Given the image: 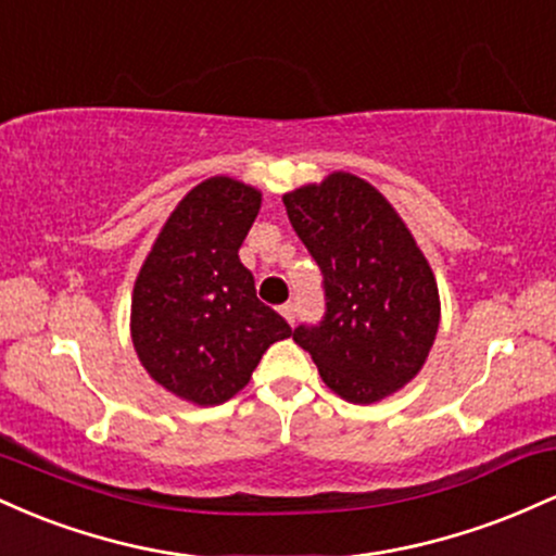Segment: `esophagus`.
Instances as JSON below:
<instances>
[{"mask_svg":"<svg viewBox=\"0 0 556 556\" xmlns=\"http://www.w3.org/2000/svg\"><path fill=\"white\" fill-rule=\"evenodd\" d=\"M279 314H282L287 321L290 324H295V305L292 303H285V305H279Z\"/></svg>","mask_w":556,"mask_h":556,"instance_id":"obj_1","label":"esophagus"}]
</instances>
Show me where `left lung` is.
Listing matches in <instances>:
<instances>
[{"mask_svg":"<svg viewBox=\"0 0 556 556\" xmlns=\"http://www.w3.org/2000/svg\"><path fill=\"white\" fill-rule=\"evenodd\" d=\"M298 238L321 269V321L292 331L340 397L368 405L405 387L439 329L429 261L379 190L348 172L285 195Z\"/></svg>","mask_w":556,"mask_h":556,"instance_id":"8db88e82","label":"left lung"}]
</instances>
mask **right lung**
Returning a JSON list of instances; mask_svg holds the SVG:
<instances>
[{
  "instance_id": "add662e5",
  "label": "right lung",
  "mask_w": 556,
  "mask_h": 556,
  "mask_svg": "<svg viewBox=\"0 0 556 556\" xmlns=\"http://www.w3.org/2000/svg\"><path fill=\"white\" fill-rule=\"evenodd\" d=\"M261 193L212 177L182 198L159 235L132 290V344L164 389L195 405L238 394L269 344L290 324L256 298L240 245Z\"/></svg>"
}]
</instances>
